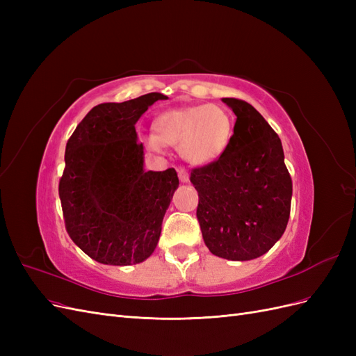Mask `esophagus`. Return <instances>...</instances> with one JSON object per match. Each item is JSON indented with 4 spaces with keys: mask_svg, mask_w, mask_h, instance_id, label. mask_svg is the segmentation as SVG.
Segmentation results:
<instances>
[{
    "mask_svg": "<svg viewBox=\"0 0 356 356\" xmlns=\"http://www.w3.org/2000/svg\"><path fill=\"white\" fill-rule=\"evenodd\" d=\"M178 177L181 182H188V172L186 169H178Z\"/></svg>",
    "mask_w": 356,
    "mask_h": 356,
    "instance_id": "34e87169",
    "label": "esophagus"
}]
</instances>
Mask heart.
I'll use <instances>...</instances> for the list:
<instances>
[{
	"label": "heart",
	"mask_w": 356,
	"mask_h": 356,
	"mask_svg": "<svg viewBox=\"0 0 356 356\" xmlns=\"http://www.w3.org/2000/svg\"><path fill=\"white\" fill-rule=\"evenodd\" d=\"M156 135L147 136V145L161 152L163 145L178 148L181 157L193 166H208L227 149L233 120L227 110L213 104L188 105L160 114L154 120Z\"/></svg>",
	"instance_id": "1"
}]
</instances>
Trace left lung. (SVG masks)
Segmentation results:
<instances>
[{
    "label": "left lung",
    "instance_id": "8db88e82",
    "mask_svg": "<svg viewBox=\"0 0 356 356\" xmlns=\"http://www.w3.org/2000/svg\"><path fill=\"white\" fill-rule=\"evenodd\" d=\"M236 115L230 144L213 163L191 170L204 245L225 260L261 257L286 229L293 181L282 143L251 104L222 98Z\"/></svg>",
    "mask_w": 356,
    "mask_h": 356
}]
</instances>
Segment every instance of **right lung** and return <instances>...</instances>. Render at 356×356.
I'll use <instances>...</instances> for the list:
<instances>
[{
  "mask_svg": "<svg viewBox=\"0 0 356 356\" xmlns=\"http://www.w3.org/2000/svg\"><path fill=\"white\" fill-rule=\"evenodd\" d=\"M159 99L168 96L153 92L96 105L67 143L59 181L63 220L72 242L98 263L138 264L157 246L179 179L174 168L144 169L135 124Z\"/></svg>",
  "mask_w": 356,
  "mask_h": 356,
  "instance_id": "obj_1",
  "label": "right lung"
}]
</instances>
